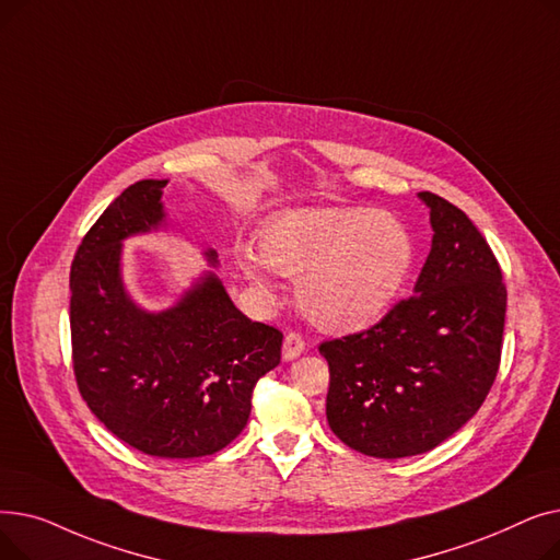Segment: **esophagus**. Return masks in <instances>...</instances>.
Here are the masks:
<instances>
[{
	"label": "esophagus",
	"instance_id": "esophagus-1",
	"mask_svg": "<svg viewBox=\"0 0 560 560\" xmlns=\"http://www.w3.org/2000/svg\"><path fill=\"white\" fill-rule=\"evenodd\" d=\"M304 347H306V342L300 334H292V331L285 334V338H283V361L298 359L304 351Z\"/></svg>",
	"mask_w": 560,
	"mask_h": 560
}]
</instances>
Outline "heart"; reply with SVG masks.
I'll return each mask as SVG.
<instances>
[{
  "mask_svg": "<svg viewBox=\"0 0 560 560\" xmlns=\"http://www.w3.org/2000/svg\"><path fill=\"white\" fill-rule=\"evenodd\" d=\"M235 265L262 298L277 272L300 279L298 298L317 327L363 329L384 317L413 272L416 241L388 211H292L260 233V247L241 243Z\"/></svg>",
  "mask_w": 560,
  "mask_h": 560,
  "instance_id": "obj_1",
  "label": "heart"
}]
</instances>
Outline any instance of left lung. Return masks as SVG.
<instances>
[{"label": "left lung", "instance_id": "8db88e82", "mask_svg": "<svg viewBox=\"0 0 560 560\" xmlns=\"http://www.w3.org/2000/svg\"><path fill=\"white\" fill-rule=\"evenodd\" d=\"M418 197L433 241L416 295L374 327L319 345L329 427L374 458L424 454L454 435L486 401L502 361L506 285L490 245L454 203Z\"/></svg>", "mask_w": 560, "mask_h": 560}]
</instances>
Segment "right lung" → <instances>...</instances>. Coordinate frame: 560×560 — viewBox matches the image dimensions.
Here are the masks:
<instances>
[{
	"mask_svg": "<svg viewBox=\"0 0 560 560\" xmlns=\"http://www.w3.org/2000/svg\"><path fill=\"white\" fill-rule=\"evenodd\" d=\"M165 184L129 186L83 235L70 270L72 365L83 401L122 443L199 458L245 429L256 381L281 361L283 334L235 308L213 272L161 313L129 298L122 241L163 224ZM206 258L218 262L213 249Z\"/></svg>",
	"mask_w": 560,
	"mask_h": 560,
	"instance_id": "add662e5",
	"label": "right lung"
}]
</instances>
